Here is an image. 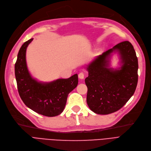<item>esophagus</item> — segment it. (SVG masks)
<instances>
[{
  "label": "esophagus",
  "instance_id": "1",
  "mask_svg": "<svg viewBox=\"0 0 151 151\" xmlns=\"http://www.w3.org/2000/svg\"><path fill=\"white\" fill-rule=\"evenodd\" d=\"M79 78L81 79H83L84 78V73L83 72H81L79 74Z\"/></svg>",
  "mask_w": 151,
  "mask_h": 151
}]
</instances>
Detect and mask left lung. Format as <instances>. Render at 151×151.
<instances>
[{
    "label": "left lung",
    "mask_w": 151,
    "mask_h": 151,
    "mask_svg": "<svg viewBox=\"0 0 151 151\" xmlns=\"http://www.w3.org/2000/svg\"><path fill=\"white\" fill-rule=\"evenodd\" d=\"M118 52L121 67L109 68L110 57ZM87 103L96 114H108L122 108L134 94L138 81V61L129 41H125L98 56L87 66Z\"/></svg>",
    "instance_id": "obj_1"
}]
</instances>
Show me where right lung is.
Returning <instances> with one entry per match:
<instances>
[{"label": "right lung", "instance_id": "obj_1", "mask_svg": "<svg viewBox=\"0 0 151 151\" xmlns=\"http://www.w3.org/2000/svg\"><path fill=\"white\" fill-rule=\"evenodd\" d=\"M33 38L25 42L18 53L15 75L21 99L29 108L46 116L61 114L65 108L68 94L78 84L77 74L68 79L41 82L30 75L26 62V51Z\"/></svg>", "mask_w": 151, "mask_h": 151}]
</instances>
